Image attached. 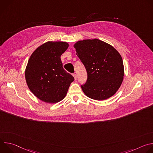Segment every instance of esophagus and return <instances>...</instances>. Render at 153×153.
Segmentation results:
<instances>
[{
    "instance_id": "1",
    "label": "esophagus",
    "mask_w": 153,
    "mask_h": 153,
    "mask_svg": "<svg viewBox=\"0 0 153 153\" xmlns=\"http://www.w3.org/2000/svg\"><path fill=\"white\" fill-rule=\"evenodd\" d=\"M73 77H74V80H77V75H76V74H73Z\"/></svg>"
}]
</instances>
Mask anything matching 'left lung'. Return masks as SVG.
Wrapping results in <instances>:
<instances>
[{"instance_id": "left-lung-1", "label": "left lung", "mask_w": 153, "mask_h": 153, "mask_svg": "<svg viewBox=\"0 0 153 153\" xmlns=\"http://www.w3.org/2000/svg\"><path fill=\"white\" fill-rule=\"evenodd\" d=\"M74 47L88 75L86 83L81 86L84 94L96 100L114 96L124 76L123 60L118 51L97 39L77 41Z\"/></svg>"}]
</instances>
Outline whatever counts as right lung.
Listing matches in <instances>:
<instances>
[{
  "label": "right lung",
  "mask_w": 153,
  "mask_h": 153,
  "mask_svg": "<svg viewBox=\"0 0 153 153\" xmlns=\"http://www.w3.org/2000/svg\"><path fill=\"white\" fill-rule=\"evenodd\" d=\"M69 47L67 42L48 41L31 55L25 71L27 84L40 100L56 103L66 96L73 76L63 68L61 55Z\"/></svg>",
  "instance_id": "1"
}]
</instances>
